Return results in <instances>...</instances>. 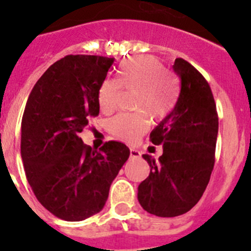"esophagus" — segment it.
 I'll return each mask as SVG.
<instances>
[{
  "label": "esophagus",
  "mask_w": 251,
  "mask_h": 251,
  "mask_svg": "<svg viewBox=\"0 0 251 251\" xmlns=\"http://www.w3.org/2000/svg\"><path fill=\"white\" fill-rule=\"evenodd\" d=\"M141 157V152L138 150L130 148V158H139Z\"/></svg>",
  "instance_id": "34e87169"
}]
</instances>
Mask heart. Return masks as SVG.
Here are the masks:
<instances>
[{
  "mask_svg": "<svg viewBox=\"0 0 251 251\" xmlns=\"http://www.w3.org/2000/svg\"><path fill=\"white\" fill-rule=\"evenodd\" d=\"M136 90L134 108L138 113H123L109 122V129L117 138L127 143L138 141L150 128L145 114L156 121L165 119L174 109L177 99V81L165 66L150 55L130 57L119 65L117 79H106L98 90L101 112L109 113L118 103L121 89Z\"/></svg>",
  "mask_w": 251,
  "mask_h": 251,
  "instance_id": "obj_1",
  "label": "heart"
}]
</instances>
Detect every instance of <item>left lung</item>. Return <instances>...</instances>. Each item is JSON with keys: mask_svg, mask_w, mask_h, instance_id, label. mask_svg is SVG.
Listing matches in <instances>:
<instances>
[{"mask_svg": "<svg viewBox=\"0 0 251 251\" xmlns=\"http://www.w3.org/2000/svg\"><path fill=\"white\" fill-rule=\"evenodd\" d=\"M174 70L181 79L178 99L150 136L163 153L158 161L142 156L151 172L138 186L142 207L159 217L186 214L199 202L214 170L219 130L214 95L202 74L181 57Z\"/></svg>", "mask_w": 251, "mask_h": 251, "instance_id": "left-lung-1", "label": "left lung"}]
</instances>
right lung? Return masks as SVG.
Returning a JSON list of instances; mask_svg holds the SVG:
<instances>
[{"label": "right lung", "mask_w": 251, "mask_h": 251, "mask_svg": "<svg viewBox=\"0 0 251 251\" xmlns=\"http://www.w3.org/2000/svg\"><path fill=\"white\" fill-rule=\"evenodd\" d=\"M113 57L68 55L44 73L26 103L21 157L26 178L44 207L65 221H81L104 207L113 179L129 157L124 143L99 151L79 137L99 114L98 90Z\"/></svg>", "instance_id": "obj_1"}]
</instances>
